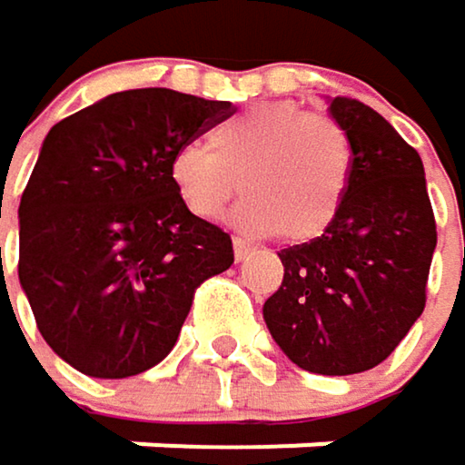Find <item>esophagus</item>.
<instances>
[{
  "label": "esophagus",
  "mask_w": 465,
  "mask_h": 465,
  "mask_svg": "<svg viewBox=\"0 0 465 465\" xmlns=\"http://www.w3.org/2000/svg\"><path fill=\"white\" fill-rule=\"evenodd\" d=\"M232 249H235V260H246L254 252V246L243 238H232Z\"/></svg>",
  "instance_id": "obj_1"
}]
</instances>
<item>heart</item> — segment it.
<instances>
[{"label":"heart","instance_id":"b5f03b06","mask_svg":"<svg viewBox=\"0 0 465 465\" xmlns=\"http://www.w3.org/2000/svg\"><path fill=\"white\" fill-rule=\"evenodd\" d=\"M354 153L344 126L292 103H262L219 121L208 148L186 143L170 156V183L197 219L213 222L238 194L235 222L284 243L320 238L339 216Z\"/></svg>","mask_w":465,"mask_h":465}]
</instances>
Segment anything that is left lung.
Segmentation results:
<instances>
[{"instance_id":"left-lung-1","label":"left lung","mask_w":465,"mask_h":465,"mask_svg":"<svg viewBox=\"0 0 465 465\" xmlns=\"http://www.w3.org/2000/svg\"><path fill=\"white\" fill-rule=\"evenodd\" d=\"M354 167L336 222L282 249L284 279L262 317L282 351L312 373H360L392 354L425 309L436 219L420 153L351 97L331 100Z\"/></svg>"}]
</instances>
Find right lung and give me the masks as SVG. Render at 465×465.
I'll return each instance as SVG.
<instances>
[{
    "label": "right lung",
    "mask_w": 465,
    "mask_h": 465,
    "mask_svg": "<svg viewBox=\"0 0 465 465\" xmlns=\"http://www.w3.org/2000/svg\"><path fill=\"white\" fill-rule=\"evenodd\" d=\"M232 114L129 89L48 132L18 205V279L45 344L81 373L124 379L162 362L194 290L232 265L230 235L189 213L167 173L175 148Z\"/></svg>",
    "instance_id": "obj_1"
}]
</instances>
